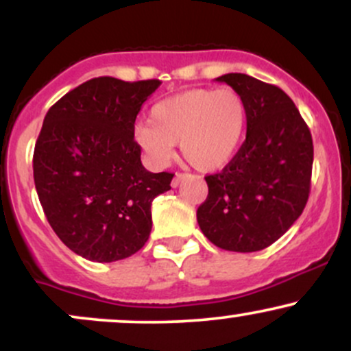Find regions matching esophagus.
I'll use <instances>...</instances> for the list:
<instances>
[{"mask_svg": "<svg viewBox=\"0 0 351 351\" xmlns=\"http://www.w3.org/2000/svg\"><path fill=\"white\" fill-rule=\"evenodd\" d=\"M184 178H186V175H184V173H176L175 178H173V181H171V186L173 188L180 186V184L184 181Z\"/></svg>", "mask_w": 351, "mask_h": 351, "instance_id": "obj_1", "label": "esophagus"}]
</instances>
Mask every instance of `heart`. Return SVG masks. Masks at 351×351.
Wrapping results in <instances>:
<instances>
[{"label":"heart","mask_w":351,"mask_h":351,"mask_svg":"<svg viewBox=\"0 0 351 351\" xmlns=\"http://www.w3.org/2000/svg\"><path fill=\"white\" fill-rule=\"evenodd\" d=\"M249 110L234 88H191L160 100L150 122L135 127V142L155 167L171 160L175 143L189 165L215 171L234 158L247 130Z\"/></svg>","instance_id":"b5f03b06"}]
</instances>
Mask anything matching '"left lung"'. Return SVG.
<instances>
[{
    "label": "left lung",
    "instance_id": "8db88e82",
    "mask_svg": "<svg viewBox=\"0 0 351 351\" xmlns=\"http://www.w3.org/2000/svg\"><path fill=\"white\" fill-rule=\"evenodd\" d=\"M245 100L247 132L223 171L208 175L196 217L217 247L256 252L276 243L307 204L313 143L307 123L282 88L247 74H224Z\"/></svg>",
    "mask_w": 351,
    "mask_h": 351
}]
</instances>
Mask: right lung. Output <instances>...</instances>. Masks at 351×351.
Wrapping results in <instances>:
<instances>
[{
	"instance_id": "obj_1",
	"label": "right lung",
	"mask_w": 351,
	"mask_h": 351,
	"mask_svg": "<svg viewBox=\"0 0 351 351\" xmlns=\"http://www.w3.org/2000/svg\"><path fill=\"white\" fill-rule=\"evenodd\" d=\"M160 80L95 77L67 92L44 117L33 170L51 228L71 251L114 263L143 247L152 201L173 173H152L134 140L140 108Z\"/></svg>"
}]
</instances>
